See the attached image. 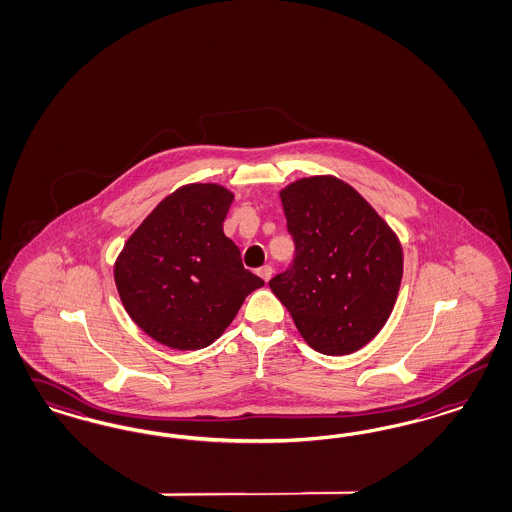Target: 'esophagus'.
<instances>
[{
    "mask_svg": "<svg viewBox=\"0 0 512 512\" xmlns=\"http://www.w3.org/2000/svg\"><path fill=\"white\" fill-rule=\"evenodd\" d=\"M257 274H259V276H261V278H263V280H265V282H268V280H270V278H272V266H270V265L261 266V268H259V270H257Z\"/></svg>",
    "mask_w": 512,
    "mask_h": 512,
    "instance_id": "1",
    "label": "esophagus"
}]
</instances>
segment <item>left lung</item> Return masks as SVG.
Instances as JSON below:
<instances>
[{"label":"left lung","mask_w":512,"mask_h":512,"mask_svg":"<svg viewBox=\"0 0 512 512\" xmlns=\"http://www.w3.org/2000/svg\"><path fill=\"white\" fill-rule=\"evenodd\" d=\"M280 198L297 257L270 280L272 293L316 352L361 350L382 331L399 295V236L340 177H300Z\"/></svg>","instance_id":"8db88e82"}]
</instances>
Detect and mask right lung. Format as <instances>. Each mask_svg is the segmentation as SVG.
Instances as JSON below:
<instances>
[{"label": "right lung", "instance_id": "right-lung-1", "mask_svg": "<svg viewBox=\"0 0 512 512\" xmlns=\"http://www.w3.org/2000/svg\"><path fill=\"white\" fill-rule=\"evenodd\" d=\"M234 194L189 183L162 198L124 242L113 266L126 314L174 350L210 346L265 282L242 265L223 221Z\"/></svg>", "mask_w": 512, "mask_h": 512}]
</instances>
